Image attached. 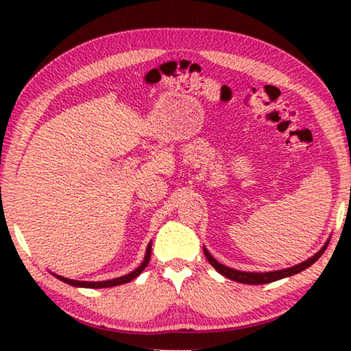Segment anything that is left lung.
<instances>
[{
    "label": "left lung",
    "instance_id": "obj_1",
    "mask_svg": "<svg viewBox=\"0 0 351 351\" xmlns=\"http://www.w3.org/2000/svg\"><path fill=\"white\" fill-rule=\"evenodd\" d=\"M328 243H330V240L325 243L322 249H320L317 254H314L313 257H310L305 261H302V263L295 265V266H291V268H287V269L271 271V272H245V271H237V269H232V268H228V266L221 265L219 261L213 258L210 252L207 251L206 247H204V255H206V258L209 260V263L219 272V274L230 278V280L240 282V283H247V285H263V283H271V282L280 280V278H285V277L299 274L300 271L310 268L313 263H316V261L320 258V255L325 252V249H326V246H328Z\"/></svg>",
    "mask_w": 351,
    "mask_h": 351
}]
</instances>
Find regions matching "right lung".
Listing matches in <instances>:
<instances>
[{"instance_id": "1", "label": "right lung", "mask_w": 351, "mask_h": 351, "mask_svg": "<svg viewBox=\"0 0 351 351\" xmlns=\"http://www.w3.org/2000/svg\"><path fill=\"white\" fill-rule=\"evenodd\" d=\"M150 255H152V245L147 246V251H145V257L144 261L136 268L133 272H130L127 276H122V277H117V278H112V280H104V282H80V280H73V278H66V277H62V276H56L58 280H62L68 285H73V287H79V288H111V287H117V285H123V283H128L132 282L133 278L138 277L142 271L147 268L148 261H150Z\"/></svg>"}]
</instances>
